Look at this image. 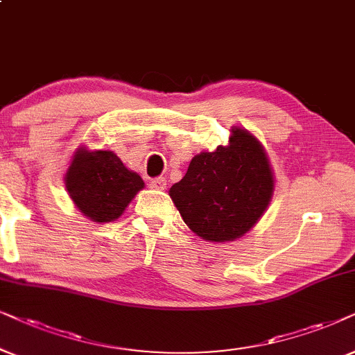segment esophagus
<instances>
[{"mask_svg":"<svg viewBox=\"0 0 355 355\" xmlns=\"http://www.w3.org/2000/svg\"><path fill=\"white\" fill-rule=\"evenodd\" d=\"M149 185H150V188H154V190H165V188H167V180L162 177L154 178V180L149 182Z\"/></svg>","mask_w":355,"mask_h":355,"instance_id":"esophagus-1","label":"esophagus"}]
</instances>
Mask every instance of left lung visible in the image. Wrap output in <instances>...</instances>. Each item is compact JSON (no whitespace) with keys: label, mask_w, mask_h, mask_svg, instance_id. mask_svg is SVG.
Segmentation results:
<instances>
[{"label":"left lung","mask_w":355,"mask_h":355,"mask_svg":"<svg viewBox=\"0 0 355 355\" xmlns=\"http://www.w3.org/2000/svg\"><path fill=\"white\" fill-rule=\"evenodd\" d=\"M271 162L254 135L232 126L229 143L196 154L168 190L185 224L207 242H234L250 232L274 193Z\"/></svg>","instance_id":"1"}]
</instances>
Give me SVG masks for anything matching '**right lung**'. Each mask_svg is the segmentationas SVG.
I'll return each mask as SVG.
<instances>
[{
    "label": "right lung",
    "mask_w": 355,
    "mask_h": 355,
    "mask_svg": "<svg viewBox=\"0 0 355 355\" xmlns=\"http://www.w3.org/2000/svg\"><path fill=\"white\" fill-rule=\"evenodd\" d=\"M66 191L83 216L97 224L113 222L144 188L143 178L113 150L76 149L64 173Z\"/></svg>",
    "instance_id": "1"
}]
</instances>
